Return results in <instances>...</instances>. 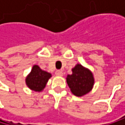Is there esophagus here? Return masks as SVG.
<instances>
[{
	"instance_id": "1",
	"label": "esophagus",
	"mask_w": 125,
	"mask_h": 125,
	"mask_svg": "<svg viewBox=\"0 0 125 125\" xmlns=\"http://www.w3.org/2000/svg\"><path fill=\"white\" fill-rule=\"evenodd\" d=\"M55 74L58 76H62V72L60 70H57V71H55Z\"/></svg>"
}]
</instances>
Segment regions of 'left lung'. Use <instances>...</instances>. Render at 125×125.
<instances>
[{"instance_id":"left-lung-1","label":"left lung","mask_w":125,"mask_h":125,"mask_svg":"<svg viewBox=\"0 0 125 125\" xmlns=\"http://www.w3.org/2000/svg\"><path fill=\"white\" fill-rule=\"evenodd\" d=\"M72 70V74L67 75L66 78L71 92L77 97L88 93L94 83L91 71L80 64H77Z\"/></svg>"}]
</instances>
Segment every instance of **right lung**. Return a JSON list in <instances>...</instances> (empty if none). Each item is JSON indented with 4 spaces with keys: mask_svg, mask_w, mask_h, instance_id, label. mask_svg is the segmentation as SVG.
Masks as SVG:
<instances>
[{
    "mask_svg": "<svg viewBox=\"0 0 125 125\" xmlns=\"http://www.w3.org/2000/svg\"><path fill=\"white\" fill-rule=\"evenodd\" d=\"M51 77L50 73L40 69L38 65H35L31 73L26 78V83L31 90L41 92L45 88L46 84Z\"/></svg>",
    "mask_w": 125,
    "mask_h": 125,
    "instance_id": "right-lung-1",
    "label": "right lung"
}]
</instances>
